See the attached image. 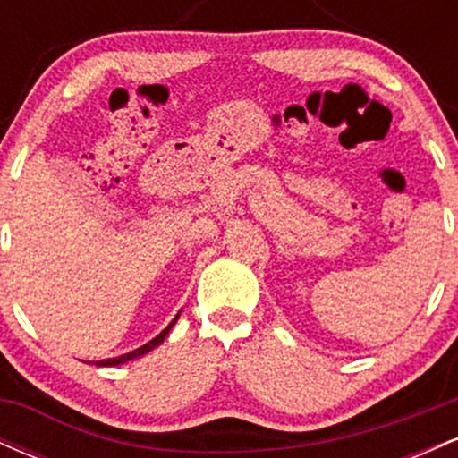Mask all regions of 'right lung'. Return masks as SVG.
I'll return each mask as SVG.
<instances>
[{
  "label": "right lung",
  "instance_id": "obj_1",
  "mask_svg": "<svg viewBox=\"0 0 458 458\" xmlns=\"http://www.w3.org/2000/svg\"><path fill=\"white\" fill-rule=\"evenodd\" d=\"M178 317H181V314H176L174 317V320H172L170 325H167L165 329L161 331L159 335H157V338H152L150 343H146L144 346H140V349H135V351H131V353H124V355H120V357H112V360H103V361H97V366H118V364H124V361H129V360H135V357H141V355H146L148 353V351H152L155 349V346H159L163 340H165V335L170 334V329L174 327V323L178 320Z\"/></svg>",
  "mask_w": 458,
  "mask_h": 458
}]
</instances>
